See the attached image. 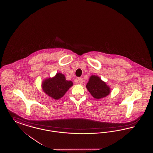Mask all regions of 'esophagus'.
Here are the masks:
<instances>
[{
  "label": "esophagus",
  "mask_w": 153,
  "mask_h": 153,
  "mask_svg": "<svg viewBox=\"0 0 153 153\" xmlns=\"http://www.w3.org/2000/svg\"><path fill=\"white\" fill-rule=\"evenodd\" d=\"M78 81H79V82L80 83V84H82V83H83V81H82V79L81 78H78Z\"/></svg>",
  "instance_id": "obj_1"
}]
</instances>
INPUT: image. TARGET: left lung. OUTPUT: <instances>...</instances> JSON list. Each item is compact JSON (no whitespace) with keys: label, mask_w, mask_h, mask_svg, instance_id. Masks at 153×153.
Here are the masks:
<instances>
[{"label":"left lung","mask_w":153,"mask_h":153,"mask_svg":"<svg viewBox=\"0 0 153 153\" xmlns=\"http://www.w3.org/2000/svg\"><path fill=\"white\" fill-rule=\"evenodd\" d=\"M86 87L92 96L97 99L104 97L110 93V88L105 82L96 76H91Z\"/></svg>","instance_id":"left-lung-1"}]
</instances>
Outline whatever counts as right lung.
Returning a JSON list of instances; mask_svg holds the SVG:
<instances>
[{
    "label": "right lung",
    "instance_id": "right-lung-1",
    "mask_svg": "<svg viewBox=\"0 0 153 153\" xmlns=\"http://www.w3.org/2000/svg\"><path fill=\"white\" fill-rule=\"evenodd\" d=\"M72 85L71 81L66 80L65 76L59 73L56 74L53 78L45 80L42 82V88L45 94L56 100L62 97Z\"/></svg>",
    "mask_w": 153,
    "mask_h": 153
}]
</instances>
